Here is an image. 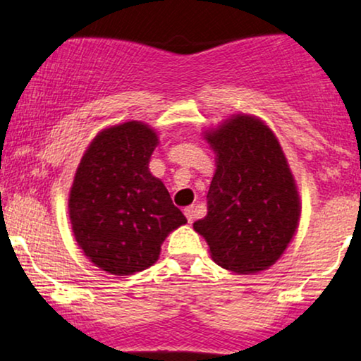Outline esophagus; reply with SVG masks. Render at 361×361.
<instances>
[{"label": "esophagus", "mask_w": 361, "mask_h": 361, "mask_svg": "<svg viewBox=\"0 0 361 361\" xmlns=\"http://www.w3.org/2000/svg\"><path fill=\"white\" fill-rule=\"evenodd\" d=\"M185 216L188 218L190 223H193L195 216H196V208H195V207H186V208H185Z\"/></svg>", "instance_id": "obj_1"}]
</instances>
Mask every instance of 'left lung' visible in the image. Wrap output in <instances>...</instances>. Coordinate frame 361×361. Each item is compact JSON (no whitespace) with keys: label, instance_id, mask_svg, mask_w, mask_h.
<instances>
[{"label":"left lung","instance_id":"1","mask_svg":"<svg viewBox=\"0 0 361 361\" xmlns=\"http://www.w3.org/2000/svg\"><path fill=\"white\" fill-rule=\"evenodd\" d=\"M204 140L216 153L208 213L193 228L213 262L250 275L270 268L298 228L302 203L275 133L252 115H235Z\"/></svg>","mask_w":361,"mask_h":361}]
</instances>
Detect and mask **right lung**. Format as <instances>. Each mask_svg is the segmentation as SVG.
<instances>
[{"label": "right lung", "mask_w": 361, "mask_h": 361, "mask_svg": "<svg viewBox=\"0 0 361 361\" xmlns=\"http://www.w3.org/2000/svg\"><path fill=\"white\" fill-rule=\"evenodd\" d=\"M158 145L153 128L126 121L91 141L70 190L68 212L76 243L91 263L116 276L143 271L185 214L149 173Z\"/></svg>", "instance_id": "add662e5"}]
</instances>
